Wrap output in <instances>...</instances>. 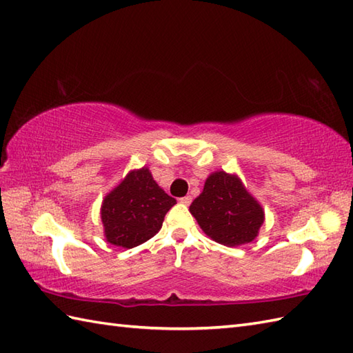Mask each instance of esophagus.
<instances>
[{
  "label": "esophagus",
  "instance_id": "34e87169",
  "mask_svg": "<svg viewBox=\"0 0 353 353\" xmlns=\"http://www.w3.org/2000/svg\"><path fill=\"white\" fill-rule=\"evenodd\" d=\"M191 201H192V197H191V196H185V197H182V199H181V203H182V205H185V206L191 205Z\"/></svg>",
  "mask_w": 353,
  "mask_h": 353
}]
</instances>
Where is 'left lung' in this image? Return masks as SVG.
I'll return each mask as SVG.
<instances>
[{
	"label": "left lung",
	"instance_id": "8db88e82",
	"mask_svg": "<svg viewBox=\"0 0 353 353\" xmlns=\"http://www.w3.org/2000/svg\"><path fill=\"white\" fill-rule=\"evenodd\" d=\"M190 212L209 238L228 247L252 243L265 220L264 209L241 179L223 170L208 176Z\"/></svg>",
	"mask_w": 353,
	"mask_h": 353
}]
</instances>
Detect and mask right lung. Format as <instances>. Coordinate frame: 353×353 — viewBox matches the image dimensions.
Listing matches in <instances>:
<instances>
[{"mask_svg":"<svg viewBox=\"0 0 353 353\" xmlns=\"http://www.w3.org/2000/svg\"><path fill=\"white\" fill-rule=\"evenodd\" d=\"M176 199L170 197L147 167L129 171L101 203V223L106 241L133 249L153 238Z\"/></svg>","mask_w":353,"mask_h":353,"instance_id":"1","label":"right lung"}]
</instances>
